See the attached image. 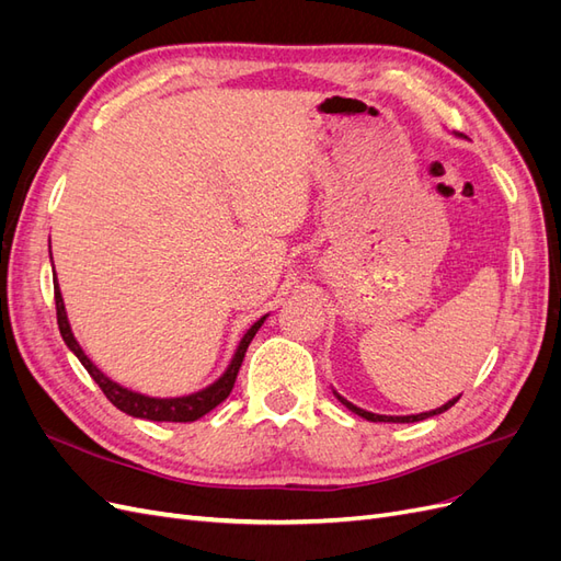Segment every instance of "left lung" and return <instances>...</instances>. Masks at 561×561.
I'll return each mask as SVG.
<instances>
[{
  "mask_svg": "<svg viewBox=\"0 0 561 561\" xmlns=\"http://www.w3.org/2000/svg\"><path fill=\"white\" fill-rule=\"evenodd\" d=\"M334 396H336V400L342 402L346 410H351L353 414H358V416H363V419H367V421H379V423H414V421H423V419H431V416H437V414H443V412H447L449 407H454L456 402H458V398L461 396H456V398H451L449 402H445L443 407H437V410H433V412H421V414H410V416H386V414H375V412H367V410H360V407H355L353 402H348L346 398H342L334 390Z\"/></svg>",
  "mask_w": 561,
  "mask_h": 561,
  "instance_id": "8db88e82",
  "label": "left lung"
}]
</instances>
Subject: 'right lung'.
I'll return each mask as SVG.
<instances>
[{
    "label": "right lung",
    "mask_w": 561,
    "mask_h": 561,
    "mask_svg": "<svg viewBox=\"0 0 561 561\" xmlns=\"http://www.w3.org/2000/svg\"><path fill=\"white\" fill-rule=\"evenodd\" d=\"M50 262H54V257H50ZM54 293H56V311H58V328H60V334H62V342L67 344V348H70L79 363L87 367L89 375L93 377V381L103 388V393L107 396V400L116 407V410H122L124 414L128 416H135V419H147V421H173V423H190V421H196L201 416H206L210 410H215V407L219 402H225L231 393V388L236 383V377H239V369L243 365V358H245V351L250 346V342L254 339V334H257V330L264 325L266 316H262L254 325L243 334L239 348H236L233 358L227 367V371L222 377H219L215 383H210L208 388L198 390V393H192V396H182V398H149V396H142V393H135V390H128L124 388L122 383L112 381L107 375H103L100 371L93 360L89 358L87 353L81 351L79 342L72 334V328H70V320H67V311H65V301H62V295H60V285H58V278L54 280Z\"/></svg>",
    "instance_id": "1"
}]
</instances>
